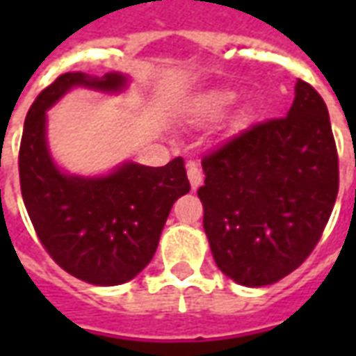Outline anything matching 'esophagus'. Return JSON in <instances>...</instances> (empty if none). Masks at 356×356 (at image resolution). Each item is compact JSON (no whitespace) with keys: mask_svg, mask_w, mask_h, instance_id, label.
Listing matches in <instances>:
<instances>
[{"mask_svg":"<svg viewBox=\"0 0 356 356\" xmlns=\"http://www.w3.org/2000/svg\"><path fill=\"white\" fill-rule=\"evenodd\" d=\"M186 175H188V181H191L193 191H196V188L202 185V181H204V173H202V170L198 168V163L196 162L186 163Z\"/></svg>","mask_w":356,"mask_h":356,"instance_id":"34e87169","label":"esophagus"}]
</instances>
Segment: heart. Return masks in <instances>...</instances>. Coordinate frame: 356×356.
I'll list each match as a JSON object with an SVG mask.
<instances>
[{
    "label": "heart",
    "mask_w": 356,
    "mask_h": 356,
    "mask_svg": "<svg viewBox=\"0 0 356 356\" xmlns=\"http://www.w3.org/2000/svg\"><path fill=\"white\" fill-rule=\"evenodd\" d=\"M232 101H234V93H229V91L213 95L208 104V116H217V114H221Z\"/></svg>",
    "instance_id": "obj_1"
}]
</instances>
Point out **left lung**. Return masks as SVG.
I'll list each match as a JSON object with an SVG mask.
<instances>
[{
    "instance_id": "8db88e82",
    "label": "left lung",
    "mask_w": 356,
    "mask_h": 356,
    "mask_svg": "<svg viewBox=\"0 0 356 356\" xmlns=\"http://www.w3.org/2000/svg\"><path fill=\"white\" fill-rule=\"evenodd\" d=\"M204 231L217 267L250 288L280 280L318 244L339 188L328 108L298 80L288 116L248 127L202 158Z\"/></svg>"
}]
</instances>
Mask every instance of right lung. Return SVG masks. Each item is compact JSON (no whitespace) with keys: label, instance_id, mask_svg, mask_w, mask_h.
Returning a JSON list of instances; mask_svg holds the SVG:
<instances>
[{"label":"right lung","instance_id":"obj_1","mask_svg":"<svg viewBox=\"0 0 356 356\" xmlns=\"http://www.w3.org/2000/svg\"><path fill=\"white\" fill-rule=\"evenodd\" d=\"M76 86L120 91L125 76L68 72L38 95L20 140V191L35 234L58 267L83 282L118 286L150 263L173 202L191 183L181 156L162 168L127 162L106 177L58 171L45 143V110Z\"/></svg>","mask_w":356,"mask_h":356}]
</instances>
